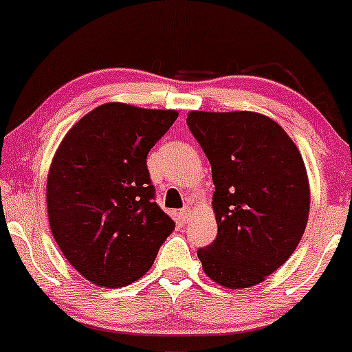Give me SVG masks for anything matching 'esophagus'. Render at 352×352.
Segmentation results:
<instances>
[{"label":"esophagus","instance_id":"34e87169","mask_svg":"<svg viewBox=\"0 0 352 352\" xmlns=\"http://www.w3.org/2000/svg\"><path fill=\"white\" fill-rule=\"evenodd\" d=\"M179 216H180V221H184V223H187L189 221V218H190V208H184V209H180V212H179Z\"/></svg>","mask_w":352,"mask_h":352}]
</instances>
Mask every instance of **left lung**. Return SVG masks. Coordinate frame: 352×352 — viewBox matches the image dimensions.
<instances>
[{
	"instance_id": "1",
	"label": "left lung",
	"mask_w": 352,
	"mask_h": 352,
	"mask_svg": "<svg viewBox=\"0 0 352 352\" xmlns=\"http://www.w3.org/2000/svg\"><path fill=\"white\" fill-rule=\"evenodd\" d=\"M211 163L218 235L199 248L206 274L240 289L264 281L300 243L310 212L307 168L281 126L257 112L187 117Z\"/></svg>"
}]
</instances>
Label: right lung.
<instances>
[{
  "mask_svg": "<svg viewBox=\"0 0 352 352\" xmlns=\"http://www.w3.org/2000/svg\"><path fill=\"white\" fill-rule=\"evenodd\" d=\"M175 110L110 102L81 117L47 177L49 225L71 265L98 286L146 274L175 223L155 202L146 156Z\"/></svg>",
  "mask_w": 352,
  "mask_h": 352,
  "instance_id": "obj_1",
  "label": "right lung"
}]
</instances>
